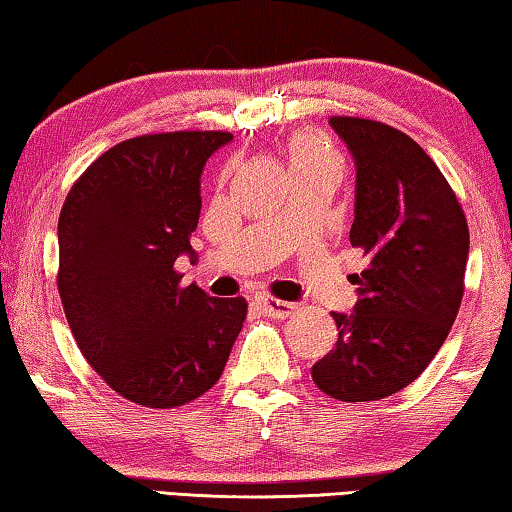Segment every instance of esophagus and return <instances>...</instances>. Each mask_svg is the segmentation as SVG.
<instances>
[{
    "mask_svg": "<svg viewBox=\"0 0 512 512\" xmlns=\"http://www.w3.org/2000/svg\"><path fill=\"white\" fill-rule=\"evenodd\" d=\"M258 304H261V309L265 311V316L279 318V320H286V318H290L297 311V304L277 300V297H272V295H261V297H258Z\"/></svg>",
    "mask_w": 512,
    "mask_h": 512,
    "instance_id": "34e87169",
    "label": "esophagus"
}]
</instances>
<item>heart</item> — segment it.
<instances>
[{
    "mask_svg": "<svg viewBox=\"0 0 512 512\" xmlns=\"http://www.w3.org/2000/svg\"><path fill=\"white\" fill-rule=\"evenodd\" d=\"M290 171H313V169H338V157L325 139L313 132H300L286 146Z\"/></svg>",
    "mask_w": 512,
    "mask_h": 512,
    "instance_id": "1",
    "label": "heart"
}]
</instances>
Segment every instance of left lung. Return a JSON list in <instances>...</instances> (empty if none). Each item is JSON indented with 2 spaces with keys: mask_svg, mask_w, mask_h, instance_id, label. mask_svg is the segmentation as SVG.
Wrapping results in <instances>:
<instances>
[{
  "mask_svg": "<svg viewBox=\"0 0 512 512\" xmlns=\"http://www.w3.org/2000/svg\"><path fill=\"white\" fill-rule=\"evenodd\" d=\"M357 164L350 245L366 267L352 274L359 302L332 313L336 348L311 368L316 387L343 403L405 389L442 348L462 295L469 226L432 157L387 123L332 116Z\"/></svg>",
  "mask_w": 512,
  "mask_h": 512,
  "instance_id": "8db88e82",
  "label": "left lung"
}]
</instances>
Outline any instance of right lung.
<instances>
[{"mask_svg": "<svg viewBox=\"0 0 512 512\" xmlns=\"http://www.w3.org/2000/svg\"><path fill=\"white\" fill-rule=\"evenodd\" d=\"M224 130L125 139L75 180L59 215L57 288L77 348L109 389L153 410L212 389L247 318L245 297L183 286L201 171Z\"/></svg>", "mask_w": 512, "mask_h": 512, "instance_id": "obj_1", "label": "right lung"}]
</instances>
